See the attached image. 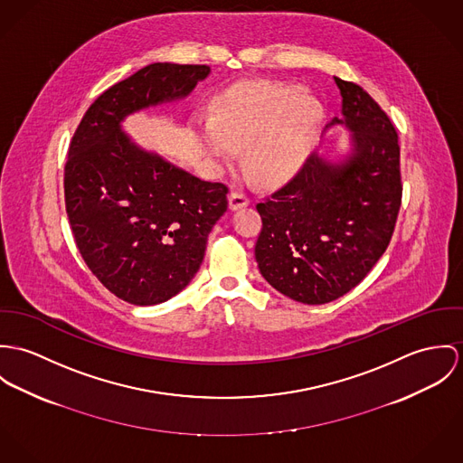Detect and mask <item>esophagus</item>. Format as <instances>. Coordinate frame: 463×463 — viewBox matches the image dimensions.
<instances>
[{"instance_id": "1", "label": "esophagus", "mask_w": 463, "mask_h": 463, "mask_svg": "<svg viewBox=\"0 0 463 463\" xmlns=\"http://www.w3.org/2000/svg\"><path fill=\"white\" fill-rule=\"evenodd\" d=\"M249 204H250V199H249V195H247L245 192H241V190L231 192V195H229V207H231L232 211L241 209V207H247Z\"/></svg>"}]
</instances>
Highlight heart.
<instances>
[{
	"label": "heart",
	"mask_w": 463,
	"mask_h": 463,
	"mask_svg": "<svg viewBox=\"0 0 463 463\" xmlns=\"http://www.w3.org/2000/svg\"><path fill=\"white\" fill-rule=\"evenodd\" d=\"M321 118V103L302 87L249 81L220 94L197 129L209 155L232 163L245 147L249 172L275 184L304 165Z\"/></svg>",
	"instance_id": "b5f03b06"
}]
</instances>
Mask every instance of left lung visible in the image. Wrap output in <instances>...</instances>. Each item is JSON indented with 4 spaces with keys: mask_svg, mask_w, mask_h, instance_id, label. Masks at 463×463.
Segmentation results:
<instances>
[{
    "mask_svg": "<svg viewBox=\"0 0 463 463\" xmlns=\"http://www.w3.org/2000/svg\"><path fill=\"white\" fill-rule=\"evenodd\" d=\"M335 83L343 118L328 126L352 131V155L339 163L310 156L286 186L256 206L260 275L307 306L328 304L364 280L391 243L403 194L391 118L359 85Z\"/></svg>",
    "mask_w": 463,
    "mask_h": 463,
    "instance_id": "left-lung-1",
    "label": "left lung"
}]
</instances>
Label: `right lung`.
I'll return each instance as SVG.
<instances>
[{"mask_svg":"<svg viewBox=\"0 0 463 463\" xmlns=\"http://www.w3.org/2000/svg\"><path fill=\"white\" fill-rule=\"evenodd\" d=\"M207 65L151 63L103 92L83 115L63 174L76 247L108 291L156 306L199 271L207 236L227 211L229 188L137 147L126 115L186 98Z\"/></svg>","mask_w":463,"mask_h":463,"instance_id":"1","label":"right lung"}]
</instances>
